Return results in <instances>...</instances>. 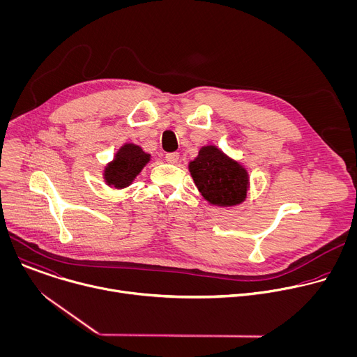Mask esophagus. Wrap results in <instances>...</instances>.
<instances>
[{"instance_id": "1", "label": "esophagus", "mask_w": 357, "mask_h": 357, "mask_svg": "<svg viewBox=\"0 0 357 357\" xmlns=\"http://www.w3.org/2000/svg\"><path fill=\"white\" fill-rule=\"evenodd\" d=\"M165 160H167V162H169V164H178V161H179V154H178V152H168V154L165 155Z\"/></svg>"}]
</instances>
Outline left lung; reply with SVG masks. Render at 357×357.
<instances>
[{
    "instance_id": "8db88e82",
    "label": "left lung",
    "mask_w": 357,
    "mask_h": 357,
    "mask_svg": "<svg viewBox=\"0 0 357 357\" xmlns=\"http://www.w3.org/2000/svg\"><path fill=\"white\" fill-rule=\"evenodd\" d=\"M190 176L209 205L233 208L245 200L250 190L247 168L213 144L203 145L188 164Z\"/></svg>"
}]
</instances>
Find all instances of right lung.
<instances>
[{"label": "right lung", "mask_w": 357, "mask_h": 357, "mask_svg": "<svg viewBox=\"0 0 357 357\" xmlns=\"http://www.w3.org/2000/svg\"><path fill=\"white\" fill-rule=\"evenodd\" d=\"M151 161V154L132 142L123 144L103 169V179L112 189H124L130 186L144 167Z\"/></svg>", "instance_id": "right-lung-1"}]
</instances>
